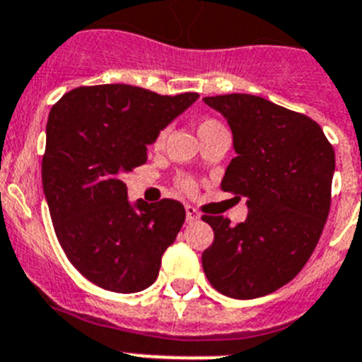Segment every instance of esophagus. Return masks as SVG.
I'll return each mask as SVG.
<instances>
[{"label":"esophagus","instance_id":"esophagus-1","mask_svg":"<svg viewBox=\"0 0 362 362\" xmlns=\"http://www.w3.org/2000/svg\"><path fill=\"white\" fill-rule=\"evenodd\" d=\"M185 220H187V223L200 220V214H198V211L194 209L193 205H185Z\"/></svg>","mask_w":362,"mask_h":362}]
</instances>
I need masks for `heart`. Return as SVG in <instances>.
Returning <instances> with one entry per match:
<instances>
[{"label":"heart","instance_id":"1","mask_svg":"<svg viewBox=\"0 0 362 362\" xmlns=\"http://www.w3.org/2000/svg\"><path fill=\"white\" fill-rule=\"evenodd\" d=\"M218 126H221L218 120L204 119L200 124H198V135H204L205 132H211V129L218 128ZM165 135H168V132H165V129H160V132L155 135V139H153V148H160V146L164 144V141H165ZM178 184H180V187L184 189V191H193V189H194L193 180H189V178H182Z\"/></svg>","mask_w":362,"mask_h":362}]
</instances>
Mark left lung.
Masks as SVG:
<instances>
[{
  "mask_svg": "<svg viewBox=\"0 0 362 362\" xmlns=\"http://www.w3.org/2000/svg\"><path fill=\"white\" fill-rule=\"evenodd\" d=\"M226 117L236 157L221 189L247 198V220L204 216L214 242L202 254L211 285L254 299L294 279L314 252L330 211L335 153L307 115L249 93L205 97Z\"/></svg>",
  "mask_w": 362,
  "mask_h": 362,
  "instance_id": "8db88e82",
  "label": "left lung"
}]
</instances>
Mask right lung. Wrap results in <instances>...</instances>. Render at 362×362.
I'll list each match as a JSON object with an SVG mask.
<instances>
[{
	"label": "right lung",
	"instance_id": "1",
	"mask_svg": "<svg viewBox=\"0 0 362 362\" xmlns=\"http://www.w3.org/2000/svg\"><path fill=\"white\" fill-rule=\"evenodd\" d=\"M197 99L99 84L54 104L41 165L45 198L66 258L100 288L133 294L157 279L185 209L168 198L132 204L122 175L146 164L155 135Z\"/></svg>",
	"mask_w": 362,
	"mask_h": 362
}]
</instances>
